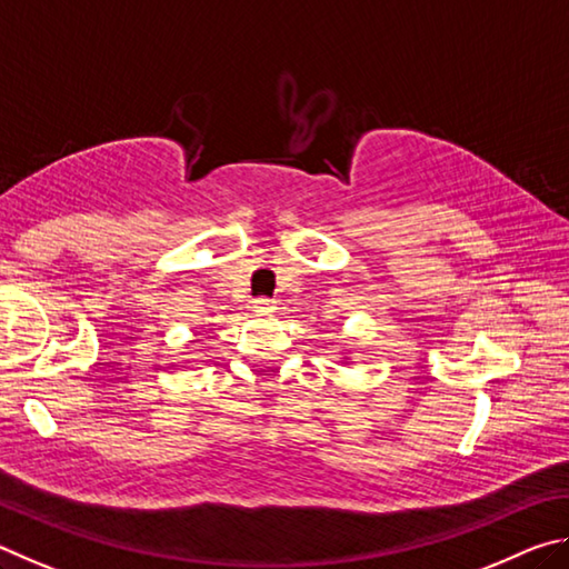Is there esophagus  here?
<instances>
[{
    "instance_id": "34e87169",
    "label": "esophagus",
    "mask_w": 569,
    "mask_h": 569,
    "mask_svg": "<svg viewBox=\"0 0 569 569\" xmlns=\"http://www.w3.org/2000/svg\"><path fill=\"white\" fill-rule=\"evenodd\" d=\"M252 310H254L257 315H269V312H274L277 307H274L272 300H269V297H257V300L252 302Z\"/></svg>"
}]
</instances>
